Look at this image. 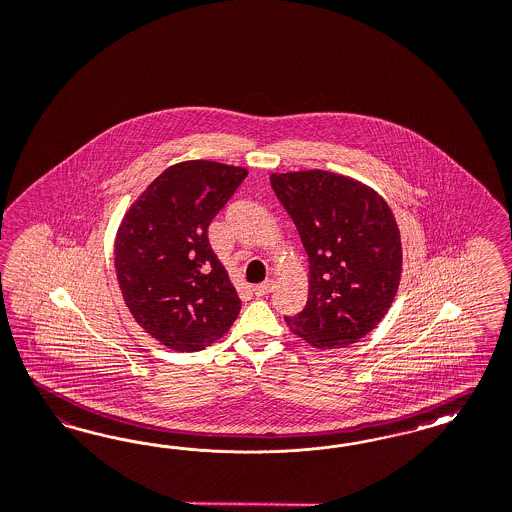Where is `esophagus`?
Segmentation results:
<instances>
[{"label":"esophagus","mask_w":512,"mask_h":512,"mask_svg":"<svg viewBox=\"0 0 512 512\" xmlns=\"http://www.w3.org/2000/svg\"><path fill=\"white\" fill-rule=\"evenodd\" d=\"M272 289H274V282H272V280H266L265 283H259V285L253 287V295H255V297H265Z\"/></svg>","instance_id":"esophagus-1"}]
</instances>
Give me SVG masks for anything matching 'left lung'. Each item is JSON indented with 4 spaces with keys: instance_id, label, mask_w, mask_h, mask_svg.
<instances>
[{
    "instance_id": "1",
    "label": "left lung",
    "mask_w": 512,
    "mask_h": 512,
    "mask_svg": "<svg viewBox=\"0 0 512 512\" xmlns=\"http://www.w3.org/2000/svg\"><path fill=\"white\" fill-rule=\"evenodd\" d=\"M310 263L304 310L285 316L312 346L344 348L369 335L395 299L403 249L388 204L369 187L323 170L272 174Z\"/></svg>"
}]
</instances>
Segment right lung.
<instances>
[{
	"mask_svg": "<svg viewBox=\"0 0 512 512\" xmlns=\"http://www.w3.org/2000/svg\"><path fill=\"white\" fill-rule=\"evenodd\" d=\"M246 176L244 168L212 160L179 162L124 215L115 242L124 302L145 333L172 350L210 346L240 314L208 229Z\"/></svg>",
	"mask_w": 512,
	"mask_h": 512,
	"instance_id": "right-lung-1",
	"label": "right lung"
}]
</instances>
